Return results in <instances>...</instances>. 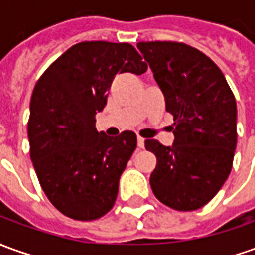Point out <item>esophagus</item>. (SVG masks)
Listing matches in <instances>:
<instances>
[{
	"label": "esophagus",
	"instance_id": "1",
	"mask_svg": "<svg viewBox=\"0 0 255 255\" xmlns=\"http://www.w3.org/2000/svg\"><path fill=\"white\" fill-rule=\"evenodd\" d=\"M137 147L138 148H143V147H144V138H141V137L137 138Z\"/></svg>",
	"mask_w": 255,
	"mask_h": 255
}]
</instances>
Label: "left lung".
I'll return each mask as SVG.
<instances>
[{"instance_id": "obj_1", "label": "left lung", "mask_w": 255, "mask_h": 255, "mask_svg": "<svg viewBox=\"0 0 255 255\" xmlns=\"http://www.w3.org/2000/svg\"><path fill=\"white\" fill-rule=\"evenodd\" d=\"M137 48L175 121L172 145L145 140L157 157L151 189L162 204L194 211L211 201L231 173L236 100L224 73L201 51L175 41H141Z\"/></svg>"}]
</instances>
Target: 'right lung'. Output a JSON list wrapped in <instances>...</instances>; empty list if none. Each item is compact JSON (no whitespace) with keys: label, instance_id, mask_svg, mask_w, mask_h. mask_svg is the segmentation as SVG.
<instances>
[{"label":"right lung","instance_id":"1","mask_svg":"<svg viewBox=\"0 0 255 255\" xmlns=\"http://www.w3.org/2000/svg\"><path fill=\"white\" fill-rule=\"evenodd\" d=\"M145 71L129 43L83 41L36 83L27 125L31 162L45 196L66 217L93 221L115 204L137 137L130 130L117 137L97 131L96 115L107 105L114 77Z\"/></svg>","mask_w":255,"mask_h":255}]
</instances>
